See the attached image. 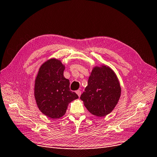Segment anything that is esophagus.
Listing matches in <instances>:
<instances>
[{"label": "esophagus", "instance_id": "obj_1", "mask_svg": "<svg viewBox=\"0 0 157 157\" xmlns=\"http://www.w3.org/2000/svg\"><path fill=\"white\" fill-rule=\"evenodd\" d=\"M76 93H77V95L80 97V95H81V91H80V90H77V91H76Z\"/></svg>", "mask_w": 157, "mask_h": 157}]
</instances>
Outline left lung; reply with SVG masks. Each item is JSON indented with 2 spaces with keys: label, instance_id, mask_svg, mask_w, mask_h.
<instances>
[{
  "label": "left lung",
  "instance_id": "8db88e82",
  "mask_svg": "<svg viewBox=\"0 0 157 157\" xmlns=\"http://www.w3.org/2000/svg\"><path fill=\"white\" fill-rule=\"evenodd\" d=\"M121 87L114 71L107 66L94 67L80 99L92 114L103 117L114 109L121 95Z\"/></svg>",
  "mask_w": 157,
  "mask_h": 157
}]
</instances>
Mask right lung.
Masks as SVG:
<instances>
[{
  "mask_svg": "<svg viewBox=\"0 0 157 157\" xmlns=\"http://www.w3.org/2000/svg\"><path fill=\"white\" fill-rule=\"evenodd\" d=\"M64 66L50 59L43 63L35 80L34 97L39 109L52 119L64 116L69 103L78 98L70 91V80L64 77Z\"/></svg>",
  "mask_w": 157,
  "mask_h": 157,
  "instance_id": "1",
  "label": "right lung"
}]
</instances>
